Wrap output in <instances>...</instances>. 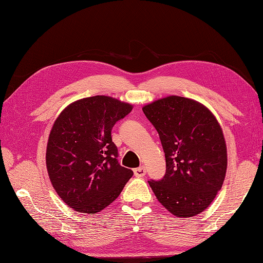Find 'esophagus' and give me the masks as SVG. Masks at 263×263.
Listing matches in <instances>:
<instances>
[{
	"instance_id": "1",
	"label": "esophagus",
	"mask_w": 263,
	"mask_h": 263,
	"mask_svg": "<svg viewBox=\"0 0 263 263\" xmlns=\"http://www.w3.org/2000/svg\"><path fill=\"white\" fill-rule=\"evenodd\" d=\"M134 174H135V176L138 177V178H141V177H144L146 175V169L144 167L136 168L134 170Z\"/></svg>"
}]
</instances>
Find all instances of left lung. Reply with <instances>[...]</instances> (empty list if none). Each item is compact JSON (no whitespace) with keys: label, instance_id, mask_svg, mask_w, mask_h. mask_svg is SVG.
Returning <instances> with one entry per match:
<instances>
[{"label":"left lung","instance_id":"left-lung-1","mask_svg":"<svg viewBox=\"0 0 263 263\" xmlns=\"http://www.w3.org/2000/svg\"><path fill=\"white\" fill-rule=\"evenodd\" d=\"M166 157V174L149 180L155 196L176 217H194L208 208L221 189L227 146L214 114L194 99L168 96L143 107Z\"/></svg>","mask_w":263,"mask_h":263}]
</instances>
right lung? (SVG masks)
I'll return each mask as SVG.
<instances>
[{
    "instance_id": "1",
    "label": "right lung",
    "mask_w": 263,
    "mask_h": 263,
    "mask_svg": "<svg viewBox=\"0 0 263 263\" xmlns=\"http://www.w3.org/2000/svg\"><path fill=\"white\" fill-rule=\"evenodd\" d=\"M133 106L109 96L68 105L49 133L46 167L58 195L70 208L96 214L122 193L133 170L119 165L111 128Z\"/></svg>"
}]
</instances>
